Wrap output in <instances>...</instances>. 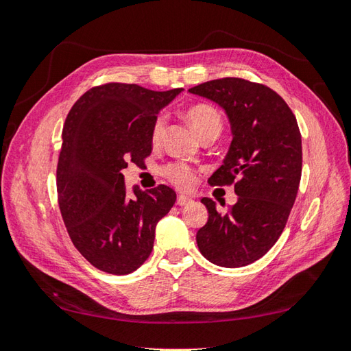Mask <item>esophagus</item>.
<instances>
[{
    "label": "esophagus",
    "mask_w": 351,
    "mask_h": 351,
    "mask_svg": "<svg viewBox=\"0 0 351 351\" xmlns=\"http://www.w3.org/2000/svg\"><path fill=\"white\" fill-rule=\"evenodd\" d=\"M191 202H193V199L189 197V196H185V195H180V196H178V199H176V204L180 205V206H187Z\"/></svg>",
    "instance_id": "obj_1"
}]
</instances>
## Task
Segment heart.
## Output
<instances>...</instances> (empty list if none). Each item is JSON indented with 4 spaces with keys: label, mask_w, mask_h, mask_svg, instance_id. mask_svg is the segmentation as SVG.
<instances>
[{
    "label": "heart",
    "mask_w": 351,
    "mask_h": 351,
    "mask_svg": "<svg viewBox=\"0 0 351 351\" xmlns=\"http://www.w3.org/2000/svg\"><path fill=\"white\" fill-rule=\"evenodd\" d=\"M185 117H187L191 128L195 130L197 136L202 138L208 134H220L221 131V116L214 107L208 106V104H197V106L190 107L185 111ZM166 128V117L158 116L155 119L152 125L151 138L154 143H158L161 140V136ZM164 173L169 180L178 185L180 189H190L196 181V173L190 166L184 162H171L164 169Z\"/></svg>",
    "instance_id": "heart-1"
}]
</instances>
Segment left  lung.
Returning a JSON list of instances; mask_svg holds the SVG:
<instances>
[{
    "label": "left lung",
    "instance_id": "1",
    "mask_svg": "<svg viewBox=\"0 0 351 351\" xmlns=\"http://www.w3.org/2000/svg\"><path fill=\"white\" fill-rule=\"evenodd\" d=\"M225 110L229 151L211 185L234 184L237 204L220 214L204 197L208 221L196 234L210 263L237 268L255 263L279 240L302 176V136L295 116L270 87L241 78L206 81L189 90Z\"/></svg>",
    "mask_w": 351,
    "mask_h": 351
}]
</instances>
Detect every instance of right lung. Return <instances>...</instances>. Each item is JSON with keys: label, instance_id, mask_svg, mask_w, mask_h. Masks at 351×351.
<instances>
[{"label": "right lung", "instance_id": "1", "mask_svg": "<svg viewBox=\"0 0 351 351\" xmlns=\"http://www.w3.org/2000/svg\"><path fill=\"white\" fill-rule=\"evenodd\" d=\"M181 92L110 83L86 92L66 117L58 205L73 245L98 270L136 271L151 255L156 225L175 204L176 193L167 185L128 191L121 171L151 154L156 114Z\"/></svg>", "mask_w": 351, "mask_h": 351}]
</instances>
